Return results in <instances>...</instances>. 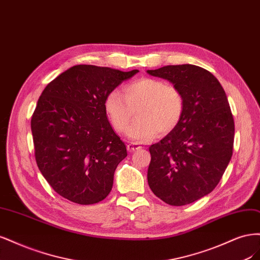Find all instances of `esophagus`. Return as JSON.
Here are the masks:
<instances>
[{
    "label": "esophagus",
    "instance_id": "1",
    "mask_svg": "<svg viewBox=\"0 0 260 260\" xmlns=\"http://www.w3.org/2000/svg\"><path fill=\"white\" fill-rule=\"evenodd\" d=\"M139 149H141V147L138 144H129V145H127V150H128L129 152H134V151H136V150H139Z\"/></svg>",
    "mask_w": 260,
    "mask_h": 260
}]
</instances>
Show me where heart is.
<instances>
[{
	"label": "heart",
	"instance_id": "heart-1",
	"mask_svg": "<svg viewBox=\"0 0 260 260\" xmlns=\"http://www.w3.org/2000/svg\"><path fill=\"white\" fill-rule=\"evenodd\" d=\"M137 109V119L127 136L137 142L152 140L157 132L161 135L171 133L179 124L185 100L181 91L165 81L142 78L134 81L120 90H112L105 102V110L112 127L124 133Z\"/></svg>",
	"mask_w": 260,
	"mask_h": 260
}]
</instances>
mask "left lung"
<instances>
[{"mask_svg":"<svg viewBox=\"0 0 260 260\" xmlns=\"http://www.w3.org/2000/svg\"><path fill=\"white\" fill-rule=\"evenodd\" d=\"M147 72L170 81L185 100L179 124L149 148V187L167 204L187 205L211 193L231 160L234 122L228 98L219 81L194 64Z\"/></svg>","mask_w":260,"mask_h":260,"instance_id":"obj_1","label":"left lung"}]
</instances>
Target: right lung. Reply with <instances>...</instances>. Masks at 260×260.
<instances>
[{
	"label": "right lung",
	"instance_id": "obj_1",
	"mask_svg": "<svg viewBox=\"0 0 260 260\" xmlns=\"http://www.w3.org/2000/svg\"><path fill=\"white\" fill-rule=\"evenodd\" d=\"M137 72L78 64L42 91L31 119L36 161L62 198L89 205L110 193L114 172L127 151L108 121L105 102Z\"/></svg>",
	"mask_w": 260,
	"mask_h": 260
}]
</instances>
